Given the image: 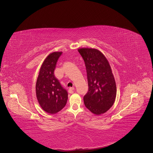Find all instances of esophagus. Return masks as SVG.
Listing matches in <instances>:
<instances>
[{
  "label": "esophagus",
  "instance_id": "34e87169",
  "mask_svg": "<svg viewBox=\"0 0 153 153\" xmlns=\"http://www.w3.org/2000/svg\"><path fill=\"white\" fill-rule=\"evenodd\" d=\"M74 90V87L70 88L69 89H68V92H69L70 94H73V93L74 92H73Z\"/></svg>",
  "mask_w": 153,
  "mask_h": 153
}]
</instances>
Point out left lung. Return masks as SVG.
I'll return each instance as SVG.
<instances>
[{"instance_id": "8db88e82", "label": "left lung", "mask_w": 153, "mask_h": 153, "mask_svg": "<svg viewBox=\"0 0 153 153\" xmlns=\"http://www.w3.org/2000/svg\"><path fill=\"white\" fill-rule=\"evenodd\" d=\"M87 72L88 91L83 97L86 107L92 113L100 115L113 105L117 88L111 67L105 56L98 49L80 48Z\"/></svg>"}]
</instances>
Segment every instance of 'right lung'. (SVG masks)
Listing matches in <instances>:
<instances>
[{
  "label": "right lung",
  "instance_id": "obj_1",
  "mask_svg": "<svg viewBox=\"0 0 153 153\" xmlns=\"http://www.w3.org/2000/svg\"><path fill=\"white\" fill-rule=\"evenodd\" d=\"M62 52L50 53L40 69L36 85L37 101L42 108L49 114H55L66 105L67 91L55 77L54 70Z\"/></svg>",
  "mask_w": 153,
  "mask_h": 153
}]
</instances>
